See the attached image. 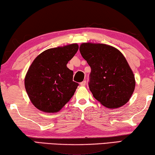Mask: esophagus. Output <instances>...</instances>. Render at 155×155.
I'll list each match as a JSON object with an SVG mask.
<instances>
[{
    "instance_id": "1",
    "label": "esophagus",
    "mask_w": 155,
    "mask_h": 155,
    "mask_svg": "<svg viewBox=\"0 0 155 155\" xmlns=\"http://www.w3.org/2000/svg\"><path fill=\"white\" fill-rule=\"evenodd\" d=\"M85 84H86V80H84V81L80 82V85L81 86H85Z\"/></svg>"
}]
</instances>
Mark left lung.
<instances>
[{
    "mask_svg": "<svg viewBox=\"0 0 155 155\" xmlns=\"http://www.w3.org/2000/svg\"><path fill=\"white\" fill-rule=\"evenodd\" d=\"M80 51L91 68L89 87L93 97L109 109L126 104L134 92L135 80L122 53L111 46L90 42L82 43Z\"/></svg>",
    "mask_w": 155,
    "mask_h": 155,
    "instance_id": "8db88e82",
    "label": "left lung"
}]
</instances>
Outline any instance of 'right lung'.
Wrapping results in <instances>:
<instances>
[{
	"instance_id": "obj_1",
	"label": "right lung",
	"mask_w": 155,
	"mask_h": 155,
	"mask_svg": "<svg viewBox=\"0 0 155 155\" xmlns=\"http://www.w3.org/2000/svg\"><path fill=\"white\" fill-rule=\"evenodd\" d=\"M78 50L77 44L49 48L37 56L25 78V87L33 105L46 113H56L73 96L78 83L67 63Z\"/></svg>"
}]
</instances>
